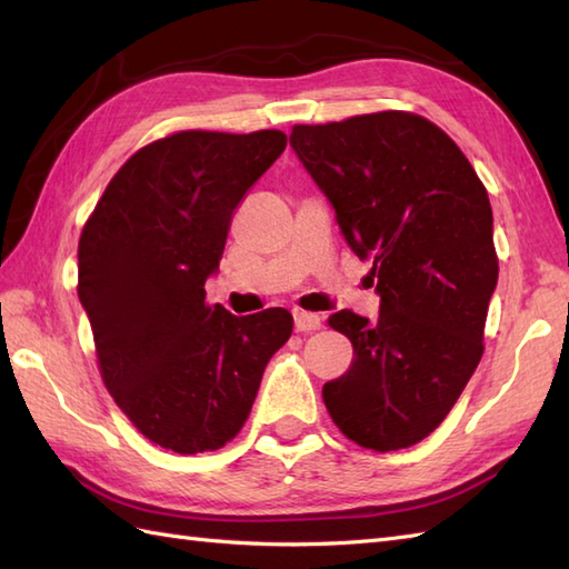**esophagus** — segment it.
I'll return each instance as SVG.
<instances>
[{"mask_svg": "<svg viewBox=\"0 0 569 569\" xmlns=\"http://www.w3.org/2000/svg\"><path fill=\"white\" fill-rule=\"evenodd\" d=\"M293 320H296V330L298 332H312V330H320L322 318L318 312H306V310H296L293 312Z\"/></svg>", "mask_w": 569, "mask_h": 569, "instance_id": "esophagus-1", "label": "esophagus"}]
</instances>
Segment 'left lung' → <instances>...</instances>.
Returning a JSON list of instances; mask_svg holds the SVG:
<instances>
[{
	"instance_id": "left-lung-1",
	"label": "left lung",
	"mask_w": 569,
	"mask_h": 569,
	"mask_svg": "<svg viewBox=\"0 0 569 569\" xmlns=\"http://www.w3.org/2000/svg\"><path fill=\"white\" fill-rule=\"evenodd\" d=\"M291 147L347 244L371 261L379 318L340 310L355 359L322 386L335 426L391 452L440 426L485 355L499 278L487 188L440 127L410 112L296 124Z\"/></svg>"
}]
</instances>
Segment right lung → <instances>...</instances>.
Returning <instances> with one entry per match:
<instances>
[{
	"label": "right lung",
	"instance_id": "obj_1",
	"mask_svg": "<svg viewBox=\"0 0 569 569\" xmlns=\"http://www.w3.org/2000/svg\"><path fill=\"white\" fill-rule=\"evenodd\" d=\"M278 129L178 131L104 188L78 244V298L114 403L178 455L220 450L244 426L291 312L237 318L204 303L232 212L283 153Z\"/></svg>",
	"mask_w": 569,
	"mask_h": 569
}]
</instances>
